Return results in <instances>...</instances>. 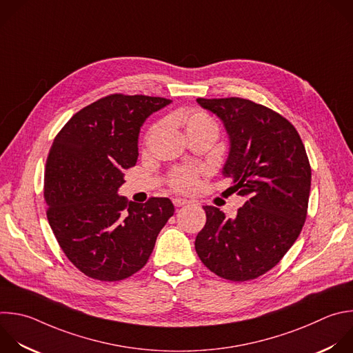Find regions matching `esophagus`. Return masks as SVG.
<instances>
[{"instance_id":"1","label":"esophagus","mask_w":353,"mask_h":353,"mask_svg":"<svg viewBox=\"0 0 353 353\" xmlns=\"http://www.w3.org/2000/svg\"><path fill=\"white\" fill-rule=\"evenodd\" d=\"M187 203H188L187 199H183V198H173V205L177 206V208L184 206V205H187Z\"/></svg>"}]
</instances>
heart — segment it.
I'll return each mask as SVG.
<instances>
[{
    "label": "heart",
    "instance_id": "heart-1",
    "mask_svg": "<svg viewBox=\"0 0 353 353\" xmlns=\"http://www.w3.org/2000/svg\"><path fill=\"white\" fill-rule=\"evenodd\" d=\"M176 121L185 125L187 133L194 134L203 130H217V125L209 114L201 110L190 113L180 112L176 114ZM198 181V172L192 168H179L170 173L169 183L179 192H191Z\"/></svg>",
    "mask_w": 353,
    "mask_h": 353
}]
</instances>
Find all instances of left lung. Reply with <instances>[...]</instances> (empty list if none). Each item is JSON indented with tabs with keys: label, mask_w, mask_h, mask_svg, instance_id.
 Instances as JSON below:
<instances>
[{
	"label": "left lung",
	"mask_w": 353,
	"mask_h": 353,
	"mask_svg": "<svg viewBox=\"0 0 353 353\" xmlns=\"http://www.w3.org/2000/svg\"><path fill=\"white\" fill-rule=\"evenodd\" d=\"M196 102L219 117L230 139L223 174L231 187L225 191L247 201L234 217L203 206L206 223L195 251L221 279H258L281 261L305 224L312 170L303 143L285 117L254 101L230 97Z\"/></svg>",
	"instance_id": "obj_1"
}]
</instances>
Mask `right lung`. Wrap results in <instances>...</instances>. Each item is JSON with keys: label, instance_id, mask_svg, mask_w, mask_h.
<instances>
[{"label": "right lung", "instance_id": "obj_1", "mask_svg": "<svg viewBox=\"0 0 353 353\" xmlns=\"http://www.w3.org/2000/svg\"><path fill=\"white\" fill-rule=\"evenodd\" d=\"M170 102L110 94L74 113L51 145L47 219L63 254L91 279L119 281L143 269L174 213L169 198L137 203L117 195L123 169L137 162L143 123Z\"/></svg>", "mask_w": 353, "mask_h": 353}]
</instances>
